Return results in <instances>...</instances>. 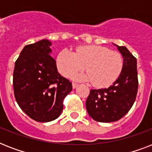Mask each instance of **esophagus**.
Here are the masks:
<instances>
[{
  "label": "esophagus",
  "mask_w": 152,
  "mask_h": 152,
  "mask_svg": "<svg viewBox=\"0 0 152 152\" xmlns=\"http://www.w3.org/2000/svg\"><path fill=\"white\" fill-rule=\"evenodd\" d=\"M78 86H79V84H77V83H72V88H73V89H75V88H77Z\"/></svg>",
  "instance_id": "obj_1"
}]
</instances>
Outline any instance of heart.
Masks as SVG:
<instances>
[{"label":"heart","mask_w":152,"mask_h":152,"mask_svg":"<svg viewBox=\"0 0 152 152\" xmlns=\"http://www.w3.org/2000/svg\"><path fill=\"white\" fill-rule=\"evenodd\" d=\"M84 65L88 72L77 74L74 79L91 82L97 88H105L120 76L124 61L120 53L96 45L79 46L73 52L64 49L56 58L57 70L64 77H71L83 70Z\"/></svg>","instance_id":"obj_1"}]
</instances>
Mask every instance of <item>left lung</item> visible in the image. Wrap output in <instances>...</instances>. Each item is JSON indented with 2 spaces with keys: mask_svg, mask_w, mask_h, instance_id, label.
<instances>
[{
  "mask_svg": "<svg viewBox=\"0 0 152 152\" xmlns=\"http://www.w3.org/2000/svg\"><path fill=\"white\" fill-rule=\"evenodd\" d=\"M113 45L122 55V72L108 88L91 90L86 101L88 114L99 122H113L123 118L132 108L138 90L137 58L125 46Z\"/></svg>",
  "mask_w": 152,
  "mask_h": 152,
  "instance_id": "obj_1",
  "label": "left lung"
}]
</instances>
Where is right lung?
<instances>
[{
    "label": "right lung",
    "instance_id": "obj_1",
    "mask_svg": "<svg viewBox=\"0 0 152 152\" xmlns=\"http://www.w3.org/2000/svg\"><path fill=\"white\" fill-rule=\"evenodd\" d=\"M47 39L24 46L15 63L13 88L21 110L33 120L49 122L60 116L72 83L57 72Z\"/></svg>",
    "mask_w": 152,
    "mask_h": 152
}]
</instances>
